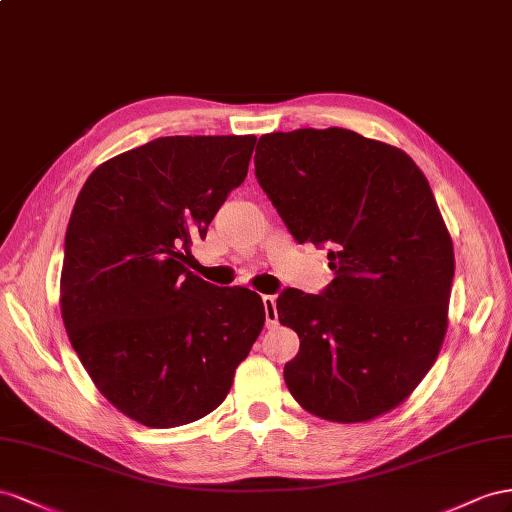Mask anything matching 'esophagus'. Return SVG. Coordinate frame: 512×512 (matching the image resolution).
Returning <instances> with one entry per match:
<instances>
[{"label": "esophagus", "mask_w": 512, "mask_h": 512, "mask_svg": "<svg viewBox=\"0 0 512 512\" xmlns=\"http://www.w3.org/2000/svg\"><path fill=\"white\" fill-rule=\"evenodd\" d=\"M261 300H264V309H266V326L272 328L276 326V319H279V315H276V298L264 296Z\"/></svg>", "instance_id": "obj_1"}]
</instances>
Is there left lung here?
Instances as JSON below:
<instances>
[{"mask_svg": "<svg viewBox=\"0 0 512 512\" xmlns=\"http://www.w3.org/2000/svg\"><path fill=\"white\" fill-rule=\"evenodd\" d=\"M255 175L300 244H328L332 283L276 300L300 352L285 384L306 412L367 422L429 373L448 328L455 253L425 173L345 128L259 137Z\"/></svg>", "mask_w": 512, "mask_h": 512, "instance_id": "obj_1", "label": "left lung"}]
</instances>
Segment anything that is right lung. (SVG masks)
Listing matches in <instances>:
<instances>
[{"instance_id":"1","label":"right lung","mask_w":512,"mask_h":512,"mask_svg":"<svg viewBox=\"0 0 512 512\" xmlns=\"http://www.w3.org/2000/svg\"><path fill=\"white\" fill-rule=\"evenodd\" d=\"M255 135L160 137L98 165L72 208L60 281L68 339L115 410L188 425L227 397L266 311L188 270L193 240L248 171Z\"/></svg>"}]
</instances>
